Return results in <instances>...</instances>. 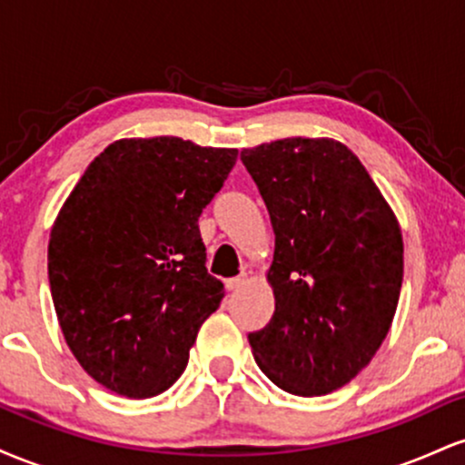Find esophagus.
I'll return each mask as SVG.
<instances>
[{
	"mask_svg": "<svg viewBox=\"0 0 465 465\" xmlns=\"http://www.w3.org/2000/svg\"><path fill=\"white\" fill-rule=\"evenodd\" d=\"M244 282H247V273H240L238 277H229V280L225 282V286H227V291H238Z\"/></svg>",
	"mask_w": 465,
	"mask_h": 465,
	"instance_id": "esophagus-1",
	"label": "esophagus"
}]
</instances>
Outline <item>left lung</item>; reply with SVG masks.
<instances>
[{
	"instance_id": "8db88e82",
	"label": "left lung",
	"mask_w": 465,
	"mask_h": 465,
	"mask_svg": "<svg viewBox=\"0 0 465 465\" xmlns=\"http://www.w3.org/2000/svg\"><path fill=\"white\" fill-rule=\"evenodd\" d=\"M275 232V312L251 350L271 382L323 396L370 365L402 288L400 225L341 142L286 137L240 153Z\"/></svg>"
}]
</instances>
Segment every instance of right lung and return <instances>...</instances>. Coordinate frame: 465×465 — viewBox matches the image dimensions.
I'll return each mask as SVG.
<instances>
[{"label":"right lung","mask_w":465,"mask_h":465,"mask_svg":"<svg viewBox=\"0 0 465 465\" xmlns=\"http://www.w3.org/2000/svg\"><path fill=\"white\" fill-rule=\"evenodd\" d=\"M236 159L181 137L114 142L58 212L52 302L72 354L109 391L142 400L173 387L221 306L199 216Z\"/></svg>","instance_id":"right-lung-1"}]
</instances>
